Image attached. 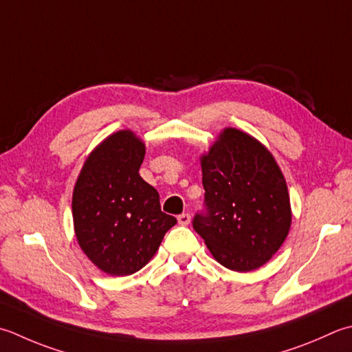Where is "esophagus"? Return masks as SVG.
<instances>
[{"instance_id": "34e87169", "label": "esophagus", "mask_w": 352, "mask_h": 352, "mask_svg": "<svg viewBox=\"0 0 352 352\" xmlns=\"http://www.w3.org/2000/svg\"><path fill=\"white\" fill-rule=\"evenodd\" d=\"M178 224L182 226H188L190 223V215L189 213H182V215H178Z\"/></svg>"}]
</instances>
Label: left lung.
I'll return each instance as SVG.
<instances>
[{"mask_svg": "<svg viewBox=\"0 0 352 352\" xmlns=\"http://www.w3.org/2000/svg\"><path fill=\"white\" fill-rule=\"evenodd\" d=\"M206 210L195 232L219 264L235 272L264 265L292 226L290 197L276 160L264 144L226 128L201 157Z\"/></svg>", "mask_w": 352, "mask_h": 352, "instance_id": "obj_1", "label": "left lung"}]
</instances>
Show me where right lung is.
Returning a JSON list of instances; mask_svg holds the SVG:
<instances>
[{
	"label": "right lung",
	"instance_id": "1",
	"mask_svg": "<svg viewBox=\"0 0 352 352\" xmlns=\"http://www.w3.org/2000/svg\"><path fill=\"white\" fill-rule=\"evenodd\" d=\"M143 158L139 137L129 129L117 131L88 155L73 190L80 249L111 276L139 272L177 224L162 212L158 192L140 177Z\"/></svg>",
	"mask_w": 352,
	"mask_h": 352
}]
</instances>
